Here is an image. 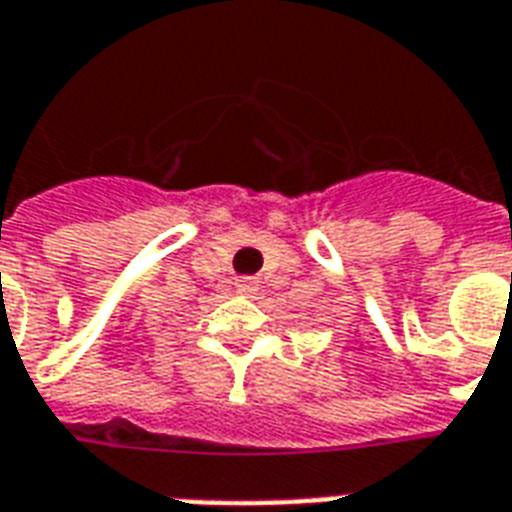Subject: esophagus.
<instances>
[{
    "label": "esophagus",
    "mask_w": 512,
    "mask_h": 512,
    "mask_svg": "<svg viewBox=\"0 0 512 512\" xmlns=\"http://www.w3.org/2000/svg\"><path fill=\"white\" fill-rule=\"evenodd\" d=\"M236 289H239L241 295H247V297H252V295H257V281L255 279H239V284H236Z\"/></svg>",
    "instance_id": "esophagus-1"
}]
</instances>
